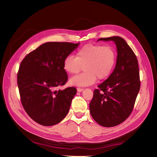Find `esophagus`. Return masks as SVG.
Listing matches in <instances>:
<instances>
[{"label": "esophagus", "mask_w": 157, "mask_h": 157, "mask_svg": "<svg viewBox=\"0 0 157 157\" xmlns=\"http://www.w3.org/2000/svg\"><path fill=\"white\" fill-rule=\"evenodd\" d=\"M77 90H78V92H82V91H83V88H81V87H78V88H77Z\"/></svg>", "instance_id": "1"}]
</instances>
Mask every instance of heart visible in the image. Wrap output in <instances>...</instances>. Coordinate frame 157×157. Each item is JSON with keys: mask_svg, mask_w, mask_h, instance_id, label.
<instances>
[{"mask_svg": "<svg viewBox=\"0 0 157 157\" xmlns=\"http://www.w3.org/2000/svg\"><path fill=\"white\" fill-rule=\"evenodd\" d=\"M117 60V53L111 45L89 44L81 48L75 57L70 55L65 58L63 68L68 74H78L84 68L82 74L70 79V83L78 86H89L97 81L108 78L112 74Z\"/></svg>", "mask_w": 157, "mask_h": 157, "instance_id": "obj_1", "label": "heart"}]
</instances>
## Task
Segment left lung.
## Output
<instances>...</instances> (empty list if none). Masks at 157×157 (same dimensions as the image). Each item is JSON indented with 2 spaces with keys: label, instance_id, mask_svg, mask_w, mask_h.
Returning <instances> with one entry per match:
<instances>
[{
  "label": "left lung",
  "instance_id": "obj_1",
  "mask_svg": "<svg viewBox=\"0 0 157 157\" xmlns=\"http://www.w3.org/2000/svg\"><path fill=\"white\" fill-rule=\"evenodd\" d=\"M98 40L115 42L117 63L109 78L94 90L89 109L98 124L112 127L122 123L132 112L140 89L138 63L132 49L123 38L113 36Z\"/></svg>",
  "mask_w": 157,
  "mask_h": 157
}]
</instances>
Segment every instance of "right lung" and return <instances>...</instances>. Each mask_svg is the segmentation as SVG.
Instances as JSON below:
<instances>
[{"label": "right lung", "instance_id": "add662e5", "mask_svg": "<svg viewBox=\"0 0 157 157\" xmlns=\"http://www.w3.org/2000/svg\"><path fill=\"white\" fill-rule=\"evenodd\" d=\"M78 45L46 42L27 54L20 64L17 81L21 102L29 117L40 124H56L68 113L77 89H56L68 81L64 60Z\"/></svg>", "mask_w": 157, "mask_h": 157}]
</instances>
